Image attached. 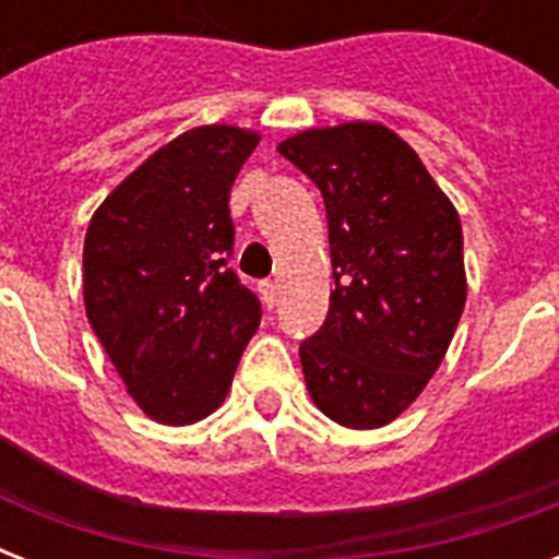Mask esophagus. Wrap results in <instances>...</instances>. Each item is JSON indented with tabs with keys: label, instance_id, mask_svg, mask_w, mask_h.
Here are the masks:
<instances>
[{
	"label": "esophagus",
	"instance_id": "34e87169",
	"mask_svg": "<svg viewBox=\"0 0 559 559\" xmlns=\"http://www.w3.org/2000/svg\"><path fill=\"white\" fill-rule=\"evenodd\" d=\"M258 293H261L263 305L270 307V310L278 305V284H275V281H261V284H258Z\"/></svg>",
	"mask_w": 559,
	"mask_h": 559
}]
</instances>
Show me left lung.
I'll list each match as a JSON object with an SVG mask.
<instances>
[{
  "mask_svg": "<svg viewBox=\"0 0 559 559\" xmlns=\"http://www.w3.org/2000/svg\"><path fill=\"white\" fill-rule=\"evenodd\" d=\"M278 153L319 186L331 231V310L298 350L307 391L340 426L380 429L420 397L464 313L459 211L380 121L310 127Z\"/></svg>",
  "mask_w": 559,
  "mask_h": 559,
  "instance_id": "8db88e82",
  "label": "left lung"
}]
</instances>
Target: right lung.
Returning a JSON list of instances; mask_svg holds the SVG:
<instances>
[{
    "instance_id": "add662e5",
    "label": "right lung",
    "mask_w": 559,
    "mask_h": 559,
    "mask_svg": "<svg viewBox=\"0 0 559 559\" xmlns=\"http://www.w3.org/2000/svg\"><path fill=\"white\" fill-rule=\"evenodd\" d=\"M258 142L235 124L186 130L121 179L86 228V319L156 424H197L223 406L261 324L254 293L226 270L228 193Z\"/></svg>"
}]
</instances>
